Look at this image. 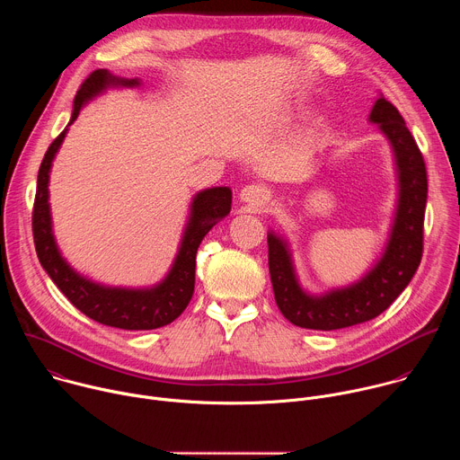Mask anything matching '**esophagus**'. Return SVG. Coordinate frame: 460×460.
Returning a JSON list of instances; mask_svg holds the SVG:
<instances>
[{
  "instance_id": "obj_1",
  "label": "esophagus",
  "mask_w": 460,
  "mask_h": 460,
  "mask_svg": "<svg viewBox=\"0 0 460 460\" xmlns=\"http://www.w3.org/2000/svg\"><path fill=\"white\" fill-rule=\"evenodd\" d=\"M240 200L251 208H264L271 200V190L264 185H245L240 190Z\"/></svg>"
}]
</instances>
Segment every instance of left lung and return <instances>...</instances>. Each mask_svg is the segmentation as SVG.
I'll list each match as a JSON object with an SVG mask.
<instances>
[{
    "instance_id": "8db88e82",
    "label": "left lung",
    "mask_w": 460,
    "mask_h": 460,
    "mask_svg": "<svg viewBox=\"0 0 460 460\" xmlns=\"http://www.w3.org/2000/svg\"><path fill=\"white\" fill-rule=\"evenodd\" d=\"M369 121L378 125L391 146L399 187L387 242L371 270L349 286L313 295L298 282L288 240L275 231L268 233L270 273L277 305L291 323L305 330H342L378 316L408 288L420 264L428 199L422 153L397 107L382 94L369 112Z\"/></svg>"
}]
</instances>
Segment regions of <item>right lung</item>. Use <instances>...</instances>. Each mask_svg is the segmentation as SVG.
I'll return each instance as SVG.
<instances>
[{
	"mask_svg": "<svg viewBox=\"0 0 460 460\" xmlns=\"http://www.w3.org/2000/svg\"><path fill=\"white\" fill-rule=\"evenodd\" d=\"M140 84L142 80L138 78H119L111 75L107 69L94 71L76 93L69 125L75 123L80 111L91 100L103 94L107 89L138 87ZM69 125L50 144L38 171L32 234L40 264L75 307L103 325L128 332L156 330V327L167 325L176 320L190 302L194 291L196 251H199V245L213 226L229 215L233 192L229 187H211L194 194L178 252L162 282L151 288H112L93 282L73 270L69 261L61 256L52 231L49 178L52 162L65 140V135H67Z\"/></svg>",
	"mask_w": 460,
	"mask_h": 460,
	"instance_id": "add662e5",
	"label": "right lung"
}]
</instances>
